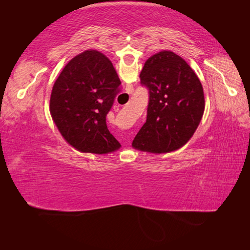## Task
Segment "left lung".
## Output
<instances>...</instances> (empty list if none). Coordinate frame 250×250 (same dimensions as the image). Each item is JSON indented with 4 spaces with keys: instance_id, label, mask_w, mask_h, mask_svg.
<instances>
[{
    "instance_id": "left-lung-1",
    "label": "left lung",
    "mask_w": 250,
    "mask_h": 250,
    "mask_svg": "<svg viewBox=\"0 0 250 250\" xmlns=\"http://www.w3.org/2000/svg\"><path fill=\"white\" fill-rule=\"evenodd\" d=\"M140 80L149 91V104L133 147L152 153L180 149L192 138L204 112L200 79L183 58L163 50L146 62Z\"/></svg>"
}]
</instances>
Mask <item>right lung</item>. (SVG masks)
Masks as SVG:
<instances>
[{
	"instance_id": "obj_1",
	"label": "right lung",
	"mask_w": 250,
	"mask_h": 250,
	"mask_svg": "<svg viewBox=\"0 0 250 250\" xmlns=\"http://www.w3.org/2000/svg\"><path fill=\"white\" fill-rule=\"evenodd\" d=\"M121 91L112 62L97 50H84L65 66L54 83L50 113L59 132L75 149L104 154L120 147L105 117Z\"/></svg>"
}]
</instances>
